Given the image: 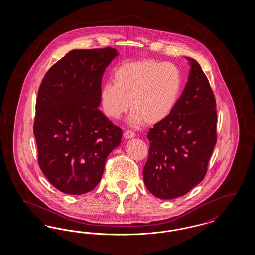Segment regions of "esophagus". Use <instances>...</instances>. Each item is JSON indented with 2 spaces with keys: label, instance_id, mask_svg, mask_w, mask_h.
<instances>
[{
  "label": "esophagus",
  "instance_id": "esophagus-1",
  "mask_svg": "<svg viewBox=\"0 0 255 255\" xmlns=\"http://www.w3.org/2000/svg\"><path fill=\"white\" fill-rule=\"evenodd\" d=\"M135 135V133H133V131L131 130H127L124 132V137L125 138H132Z\"/></svg>",
  "mask_w": 255,
  "mask_h": 255
}]
</instances>
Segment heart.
Here are the masks:
<instances>
[{"label": "heart", "mask_w": 255, "mask_h": 255, "mask_svg": "<svg viewBox=\"0 0 255 255\" xmlns=\"http://www.w3.org/2000/svg\"><path fill=\"white\" fill-rule=\"evenodd\" d=\"M182 88V77L176 66L154 60L124 63L114 72V83L100 91L106 115L120 119L129 108L130 122L139 125L156 124L174 109Z\"/></svg>", "instance_id": "b5f03b06"}]
</instances>
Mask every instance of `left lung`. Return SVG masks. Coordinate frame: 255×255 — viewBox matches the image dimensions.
<instances>
[{
  "label": "left lung",
  "instance_id": "8db88e82",
  "mask_svg": "<svg viewBox=\"0 0 255 255\" xmlns=\"http://www.w3.org/2000/svg\"><path fill=\"white\" fill-rule=\"evenodd\" d=\"M188 81L174 109L147 133L143 168L147 189L163 200L182 197L206 176L217 141L216 100L208 79L193 58Z\"/></svg>",
  "mask_w": 255,
  "mask_h": 255
}]
</instances>
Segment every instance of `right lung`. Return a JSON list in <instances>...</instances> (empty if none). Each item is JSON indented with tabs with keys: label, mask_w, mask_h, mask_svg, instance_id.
<instances>
[{
	"label": "right lung",
	"mask_w": 255,
	"mask_h": 255,
	"mask_svg": "<svg viewBox=\"0 0 255 255\" xmlns=\"http://www.w3.org/2000/svg\"><path fill=\"white\" fill-rule=\"evenodd\" d=\"M112 48L73 49L44 76L36 99L33 133L38 163L49 182L66 194H84L102 178L122 130L98 109Z\"/></svg>",
	"instance_id": "add662e5"
}]
</instances>
